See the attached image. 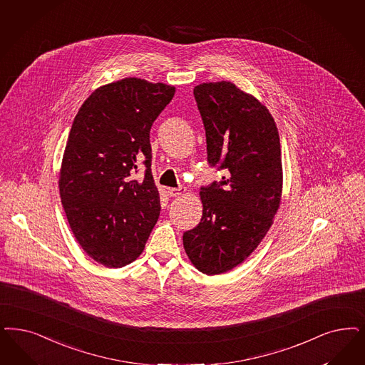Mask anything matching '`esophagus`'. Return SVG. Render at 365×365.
<instances>
[{"instance_id": "34e87169", "label": "esophagus", "mask_w": 365, "mask_h": 365, "mask_svg": "<svg viewBox=\"0 0 365 365\" xmlns=\"http://www.w3.org/2000/svg\"><path fill=\"white\" fill-rule=\"evenodd\" d=\"M185 192V189H182V187H179V189H175V187H170L168 189V195L170 197H179V195H182Z\"/></svg>"}]
</instances>
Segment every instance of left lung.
I'll list each match as a JSON object with an SVG mask.
<instances>
[{
    "label": "left lung",
    "instance_id": "left-lung-1",
    "mask_svg": "<svg viewBox=\"0 0 365 365\" xmlns=\"http://www.w3.org/2000/svg\"><path fill=\"white\" fill-rule=\"evenodd\" d=\"M206 130L207 160L227 171L202 187L201 222L185 232L183 247L206 275L241 264L264 239L282 201V151L274 117L235 83L194 88Z\"/></svg>",
    "mask_w": 365,
    "mask_h": 365
}]
</instances>
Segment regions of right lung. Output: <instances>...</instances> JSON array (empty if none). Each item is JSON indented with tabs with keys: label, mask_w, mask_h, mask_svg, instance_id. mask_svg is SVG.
<instances>
[{
	"label": "right lung",
	"mask_w": 365,
	"mask_h": 365,
	"mask_svg": "<svg viewBox=\"0 0 365 365\" xmlns=\"http://www.w3.org/2000/svg\"><path fill=\"white\" fill-rule=\"evenodd\" d=\"M174 94L170 85L124 78L96 88L74 118L59 171L61 200L82 250L108 268L135 262L158 222L150 130ZM141 158L148 170L138 181Z\"/></svg>",
	"instance_id": "right-lung-1"
}]
</instances>
